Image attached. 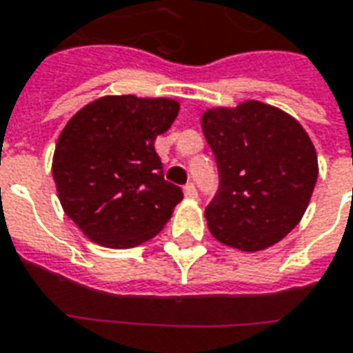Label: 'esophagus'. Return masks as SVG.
<instances>
[{
	"label": "esophagus",
	"mask_w": 353,
	"mask_h": 353,
	"mask_svg": "<svg viewBox=\"0 0 353 353\" xmlns=\"http://www.w3.org/2000/svg\"><path fill=\"white\" fill-rule=\"evenodd\" d=\"M183 192H185V196H187V198H196L198 196V190H196V187H194V183L185 185Z\"/></svg>",
	"instance_id": "obj_1"
}]
</instances>
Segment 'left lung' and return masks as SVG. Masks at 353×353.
I'll return each instance as SVG.
<instances>
[{"instance_id":"left-lung-1","label":"left lung","mask_w":353,"mask_h":353,"mask_svg":"<svg viewBox=\"0 0 353 353\" xmlns=\"http://www.w3.org/2000/svg\"><path fill=\"white\" fill-rule=\"evenodd\" d=\"M202 130L219 170V189L205 208L213 237L247 252L281 241L301 221L318 179L309 134L258 101L208 110Z\"/></svg>"}]
</instances>
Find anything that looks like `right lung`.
Here are the masks:
<instances>
[{
    "instance_id": "obj_1",
    "label": "right lung",
    "mask_w": 353,
    "mask_h": 353,
    "mask_svg": "<svg viewBox=\"0 0 353 353\" xmlns=\"http://www.w3.org/2000/svg\"><path fill=\"white\" fill-rule=\"evenodd\" d=\"M177 112L172 99L103 97L65 125L52 176L63 211L91 241L129 249L170 221L183 190L164 179L155 140Z\"/></svg>"
}]
</instances>
